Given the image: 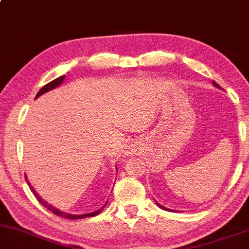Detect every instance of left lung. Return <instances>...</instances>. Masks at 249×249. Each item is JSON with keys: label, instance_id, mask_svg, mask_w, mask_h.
<instances>
[{"label": "left lung", "instance_id": "obj_1", "mask_svg": "<svg viewBox=\"0 0 249 249\" xmlns=\"http://www.w3.org/2000/svg\"><path fill=\"white\" fill-rule=\"evenodd\" d=\"M213 84L215 85V87H217V88H221L220 85H218L217 83H216V82H213ZM156 203H157V205H158V207H159V208H161V209H164V210H167V211H173V210H171V209H167V208L162 207V205H161V204H159V203H158V202H156Z\"/></svg>", "mask_w": 249, "mask_h": 249}]
</instances>
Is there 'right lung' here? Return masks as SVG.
Returning a JSON list of instances; mask_svg holds the SVG:
<instances>
[{"instance_id":"right-lung-1","label":"right lung","mask_w":249,"mask_h":249,"mask_svg":"<svg viewBox=\"0 0 249 249\" xmlns=\"http://www.w3.org/2000/svg\"><path fill=\"white\" fill-rule=\"evenodd\" d=\"M64 79H65V76H60V77H58V78H55L54 81H52V82L47 83V84L45 85V87H42L41 89L39 90V92L36 93V98H38L39 96H41V95H42V93H45V92L50 91V90L54 89V88L59 87V85L61 84V83L64 82ZM26 179H27V178H26ZM27 184H28L29 189H31V190H32V192H33V194H34V196L36 197V199H38L39 202L41 203V204L44 205V207L46 208L47 210L52 211L53 213H55V215H57V216H60V217H63V218H69V220H81V218H85V217H91V216H95V215H97V213H100V211L102 210L103 208L106 207L107 204H108V202H107L106 204H104V207H103V208H101V209H98L97 211H93V213H84V215H71V213H64V211H60L59 209H55L54 207H52V205L49 204V203H46V202H45V200L42 199L41 197H40L38 194H36V190L33 189V186H32L31 184H29V181H28V180H27Z\"/></svg>"}]
</instances>
